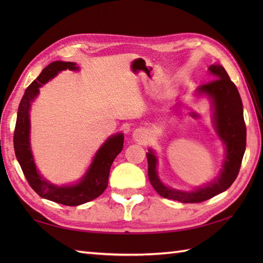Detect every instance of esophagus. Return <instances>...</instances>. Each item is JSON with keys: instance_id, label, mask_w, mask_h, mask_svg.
Here are the masks:
<instances>
[{"instance_id": "esophagus-1", "label": "esophagus", "mask_w": 263, "mask_h": 263, "mask_svg": "<svg viewBox=\"0 0 263 263\" xmlns=\"http://www.w3.org/2000/svg\"><path fill=\"white\" fill-rule=\"evenodd\" d=\"M136 138H138V136H137V137H136Z\"/></svg>"}]
</instances>
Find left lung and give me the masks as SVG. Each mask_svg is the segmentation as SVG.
<instances>
[{
	"mask_svg": "<svg viewBox=\"0 0 263 263\" xmlns=\"http://www.w3.org/2000/svg\"><path fill=\"white\" fill-rule=\"evenodd\" d=\"M215 79L199 88L214 102V123L218 136L226 146V157L219 177L208 185L194 192H183L165 186L156 172L157 158L153 150L147 154L148 176L154 189L163 198L183 203H199L226 191L236 180L247 147V126L243 117V104L236 86L230 79L226 70L219 64L209 66Z\"/></svg>",
	"mask_w": 263,
	"mask_h": 263,
	"instance_id": "obj_1",
	"label": "left lung"
}]
</instances>
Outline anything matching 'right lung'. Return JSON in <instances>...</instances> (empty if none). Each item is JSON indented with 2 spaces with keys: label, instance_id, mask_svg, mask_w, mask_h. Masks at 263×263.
Wrapping results in <instances>:
<instances>
[{
  "label": "right lung",
  "instance_id": "right-lung-1",
  "mask_svg": "<svg viewBox=\"0 0 263 263\" xmlns=\"http://www.w3.org/2000/svg\"><path fill=\"white\" fill-rule=\"evenodd\" d=\"M78 70V66L73 62H62L55 61L48 64L36 80L26 89L19 104L18 115H16L15 128L13 135L14 153L31 189L42 198L54 201L57 203L64 205H79L89 202L98 198L108 185V177L110 166L113 164L116 156L123 149L124 136L116 135L107 139L98 153L96 154L91 163L90 168L80 183L73 186H57L49 182L43 180L38 174L36 165L30 150L29 143V108L30 103L39 92V87L46 83L48 80L57 76L62 70Z\"/></svg>",
  "mask_w": 263,
  "mask_h": 263
}]
</instances>
